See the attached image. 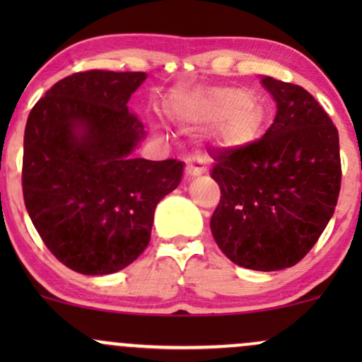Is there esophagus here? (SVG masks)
Here are the masks:
<instances>
[{
    "label": "esophagus",
    "instance_id": "1",
    "mask_svg": "<svg viewBox=\"0 0 362 362\" xmlns=\"http://www.w3.org/2000/svg\"><path fill=\"white\" fill-rule=\"evenodd\" d=\"M201 173H202V168L199 167L194 160H187V165H185V177L187 178H194V177L201 175Z\"/></svg>",
    "mask_w": 362,
    "mask_h": 362
}]
</instances>
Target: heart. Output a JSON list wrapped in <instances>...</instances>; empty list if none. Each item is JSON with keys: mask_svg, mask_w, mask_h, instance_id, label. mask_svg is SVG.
<instances>
[{"mask_svg": "<svg viewBox=\"0 0 362 362\" xmlns=\"http://www.w3.org/2000/svg\"><path fill=\"white\" fill-rule=\"evenodd\" d=\"M173 117L194 124H214L219 144L240 148L259 136L264 114L253 95L236 86H216L206 91L182 95L170 107Z\"/></svg>", "mask_w": 362, "mask_h": 362, "instance_id": "obj_1", "label": "heart"}]
</instances>
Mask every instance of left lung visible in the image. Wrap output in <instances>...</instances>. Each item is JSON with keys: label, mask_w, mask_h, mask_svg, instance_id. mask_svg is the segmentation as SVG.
Segmentation results:
<instances>
[{"label": "left lung", "mask_w": 362, "mask_h": 362, "mask_svg": "<svg viewBox=\"0 0 362 362\" xmlns=\"http://www.w3.org/2000/svg\"><path fill=\"white\" fill-rule=\"evenodd\" d=\"M277 114L260 139L213 153L221 189L211 231L221 252L253 271L293 267L318 242L340 192L339 131L301 86L262 76Z\"/></svg>", "instance_id": "1"}]
</instances>
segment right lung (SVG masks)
Listing matches in <instances>:
<instances>
[{"label": "right lung", "instance_id": "add662e5", "mask_svg": "<svg viewBox=\"0 0 362 362\" xmlns=\"http://www.w3.org/2000/svg\"><path fill=\"white\" fill-rule=\"evenodd\" d=\"M139 71L62 78L30 110L22 187L28 216L61 264L105 276L132 264L151 238L155 207L182 180L184 163L132 151L144 126L129 112Z\"/></svg>", "mask_w": 362, "mask_h": 362}]
</instances>
